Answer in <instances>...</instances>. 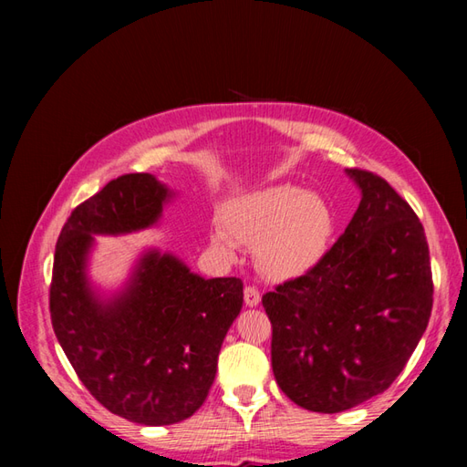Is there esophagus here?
<instances>
[{
  "mask_svg": "<svg viewBox=\"0 0 467 467\" xmlns=\"http://www.w3.org/2000/svg\"><path fill=\"white\" fill-rule=\"evenodd\" d=\"M244 303L249 306H256L261 303V291L256 289L254 285H246L244 286Z\"/></svg>",
  "mask_w": 467,
  "mask_h": 467,
  "instance_id": "34e87169",
  "label": "esophagus"
}]
</instances>
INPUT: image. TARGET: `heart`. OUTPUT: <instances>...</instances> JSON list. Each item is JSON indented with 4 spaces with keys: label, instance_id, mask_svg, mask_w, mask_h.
Returning <instances> with one entry per match:
<instances>
[{
    "label": "heart",
    "instance_id": "b5f03b06",
    "mask_svg": "<svg viewBox=\"0 0 467 467\" xmlns=\"http://www.w3.org/2000/svg\"><path fill=\"white\" fill-rule=\"evenodd\" d=\"M224 231L213 233L221 253L234 243L259 246L256 261L273 279H295L323 261L335 234V213L301 186L275 184L236 198L223 213Z\"/></svg>",
    "mask_w": 467,
    "mask_h": 467
}]
</instances>
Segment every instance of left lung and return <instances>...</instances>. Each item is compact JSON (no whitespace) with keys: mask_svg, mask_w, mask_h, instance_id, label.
<instances>
[{"mask_svg":"<svg viewBox=\"0 0 467 467\" xmlns=\"http://www.w3.org/2000/svg\"><path fill=\"white\" fill-rule=\"evenodd\" d=\"M361 202L323 261L263 295L283 393L317 413L389 389L433 306L430 246L413 208L379 174L349 168Z\"/></svg>","mask_w":467,"mask_h":467,"instance_id":"8db88e82","label":"left lung"}]
</instances>
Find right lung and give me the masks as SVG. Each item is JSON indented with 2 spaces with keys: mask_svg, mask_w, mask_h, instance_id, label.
I'll list each match as a JSON object with an SVG mask.
<instances>
[{
  "mask_svg": "<svg viewBox=\"0 0 467 467\" xmlns=\"http://www.w3.org/2000/svg\"><path fill=\"white\" fill-rule=\"evenodd\" d=\"M168 191L148 172L122 174L78 204L57 236L49 317L92 398L142 425L178 423L201 408L228 327L243 306L236 276L202 279L171 254L148 253L128 291L98 303L84 275L92 234L158 221Z\"/></svg>",
  "mask_w": 467,
  "mask_h": 467,
  "instance_id": "right-lung-1",
  "label": "right lung"
}]
</instances>
